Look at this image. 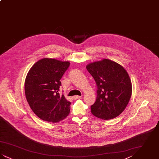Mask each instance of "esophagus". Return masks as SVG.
I'll return each instance as SVG.
<instances>
[{
  "instance_id": "1",
  "label": "esophagus",
  "mask_w": 159,
  "mask_h": 159,
  "mask_svg": "<svg viewBox=\"0 0 159 159\" xmlns=\"http://www.w3.org/2000/svg\"><path fill=\"white\" fill-rule=\"evenodd\" d=\"M82 97V96H78V95H76V96H74L73 97V99H78Z\"/></svg>"
}]
</instances>
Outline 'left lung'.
<instances>
[{"mask_svg":"<svg viewBox=\"0 0 159 159\" xmlns=\"http://www.w3.org/2000/svg\"><path fill=\"white\" fill-rule=\"evenodd\" d=\"M86 69L97 86V99L91 106L92 114L104 120L119 116L132 95V83L126 70L108 59L91 63Z\"/></svg>","mask_w":159,"mask_h":159,"instance_id":"8db88e82","label":"left lung"}]
</instances>
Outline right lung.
I'll return each instance as SVG.
<instances>
[{"label": "right lung", "instance_id": "add662e5", "mask_svg": "<svg viewBox=\"0 0 159 159\" xmlns=\"http://www.w3.org/2000/svg\"><path fill=\"white\" fill-rule=\"evenodd\" d=\"M68 61L43 58L29 70L25 81V94L33 111L43 120L57 123L70 113L71 102L58 93L61 77Z\"/></svg>", "mask_w": 159, "mask_h": 159}]
</instances>
